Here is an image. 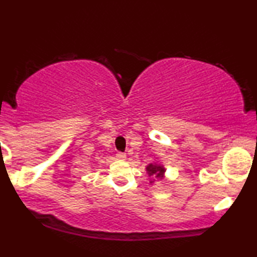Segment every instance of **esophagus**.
I'll list each match as a JSON object with an SVG mask.
<instances>
[{
	"label": "esophagus",
	"instance_id": "34e87169",
	"mask_svg": "<svg viewBox=\"0 0 257 257\" xmlns=\"http://www.w3.org/2000/svg\"><path fill=\"white\" fill-rule=\"evenodd\" d=\"M116 157L118 158V160H125V154L124 153H117Z\"/></svg>",
	"mask_w": 257,
	"mask_h": 257
}]
</instances>
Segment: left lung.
I'll list each match as a JSON object with an SVG mask.
<instances>
[{
  "label": "left lung",
  "instance_id": "left-lung-1",
  "mask_svg": "<svg viewBox=\"0 0 257 257\" xmlns=\"http://www.w3.org/2000/svg\"><path fill=\"white\" fill-rule=\"evenodd\" d=\"M147 171L149 172L150 176H153L156 173L157 177H162L164 173V169L162 168V166H157V165H154V164H150L149 166L147 168Z\"/></svg>",
  "mask_w": 257,
  "mask_h": 257
}]
</instances>
